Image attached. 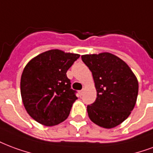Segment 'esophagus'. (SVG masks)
<instances>
[{
	"label": "esophagus",
	"instance_id": "1",
	"mask_svg": "<svg viewBox=\"0 0 153 153\" xmlns=\"http://www.w3.org/2000/svg\"><path fill=\"white\" fill-rule=\"evenodd\" d=\"M82 92H83V90H80V91H79V96H82Z\"/></svg>",
	"mask_w": 153,
	"mask_h": 153
}]
</instances>
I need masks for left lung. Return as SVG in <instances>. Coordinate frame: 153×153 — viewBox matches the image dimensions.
I'll return each mask as SVG.
<instances>
[{"instance_id":"left-lung-1","label":"left lung","mask_w":153,"mask_h":153,"mask_svg":"<svg viewBox=\"0 0 153 153\" xmlns=\"http://www.w3.org/2000/svg\"><path fill=\"white\" fill-rule=\"evenodd\" d=\"M81 57L92 73L97 89L96 101L87 107L88 117L103 128H114L129 117L135 105L136 76L124 61L109 53Z\"/></svg>"}]
</instances>
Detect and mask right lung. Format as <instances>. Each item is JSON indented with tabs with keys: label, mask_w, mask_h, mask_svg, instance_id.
Returning <instances> with one entry per match:
<instances>
[{
	"label": "right lung",
	"mask_w": 153,
	"mask_h": 153,
	"mask_svg": "<svg viewBox=\"0 0 153 153\" xmlns=\"http://www.w3.org/2000/svg\"><path fill=\"white\" fill-rule=\"evenodd\" d=\"M79 54L52 49L37 55L25 66L20 90L27 114L37 123L53 126L65 121L78 98L66 72Z\"/></svg>",
	"instance_id": "1"
}]
</instances>
